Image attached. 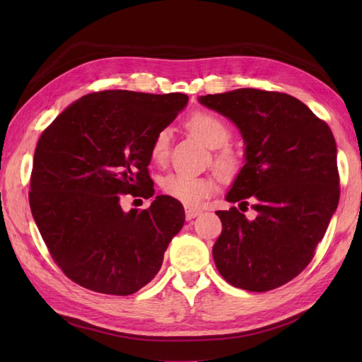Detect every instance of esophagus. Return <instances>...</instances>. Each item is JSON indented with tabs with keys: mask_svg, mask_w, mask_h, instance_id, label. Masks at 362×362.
I'll return each instance as SVG.
<instances>
[{
	"mask_svg": "<svg viewBox=\"0 0 362 362\" xmlns=\"http://www.w3.org/2000/svg\"><path fill=\"white\" fill-rule=\"evenodd\" d=\"M201 214V210H198V208H185V218H187V221H192V218H194V217H198Z\"/></svg>",
	"mask_w": 362,
	"mask_h": 362,
	"instance_id": "obj_1",
	"label": "esophagus"
}]
</instances>
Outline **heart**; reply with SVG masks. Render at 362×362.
Listing matches in <instances>:
<instances>
[{
  "label": "heart",
  "mask_w": 362,
  "mask_h": 362,
  "mask_svg": "<svg viewBox=\"0 0 362 362\" xmlns=\"http://www.w3.org/2000/svg\"><path fill=\"white\" fill-rule=\"evenodd\" d=\"M190 133L198 137L205 146L210 149L225 148L231 140V129L221 117L211 113H194L187 120ZM170 145V131L164 128L158 131L151 146V157L154 161L161 163L166 160ZM216 168L223 178L231 180L240 170V158L233 151L223 149L216 156ZM161 190L170 198L182 202L184 205H198L201 201L210 196L216 185L211 180L193 177L185 173H169L163 177Z\"/></svg>",
  "instance_id": "obj_1"
}]
</instances>
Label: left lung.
I'll return each mask as SVG.
<instances>
[{
    "instance_id": "1",
    "label": "left lung",
    "mask_w": 362,
    "mask_h": 362,
    "mask_svg": "<svg viewBox=\"0 0 362 362\" xmlns=\"http://www.w3.org/2000/svg\"><path fill=\"white\" fill-rule=\"evenodd\" d=\"M228 117L245 141V166L228 202L216 211L222 234L213 246L218 273L231 286L269 291L310 264L339 199L337 145L331 128L302 101L279 92L237 89L199 96Z\"/></svg>"
}]
</instances>
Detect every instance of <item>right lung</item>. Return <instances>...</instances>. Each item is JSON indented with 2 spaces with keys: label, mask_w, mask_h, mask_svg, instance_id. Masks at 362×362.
<instances>
[{
  "label": "right lung",
  "mask_w": 362,
  "mask_h": 362,
  "mask_svg": "<svg viewBox=\"0 0 362 362\" xmlns=\"http://www.w3.org/2000/svg\"><path fill=\"white\" fill-rule=\"evenodd\" d=\"M184 93H89L43 131L35 152L30 208L64 275L96 293L128 296L158 273L185 221L166 194L124 211L125 194L149 199L151 146L187 105Z\"/></svg>",
  "instance_id": "right-lung-1"
}]
</instances>
